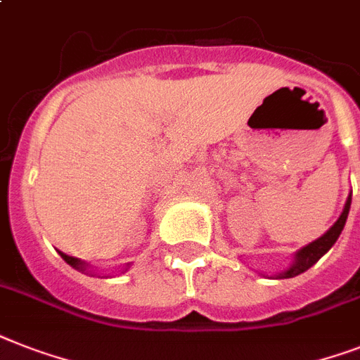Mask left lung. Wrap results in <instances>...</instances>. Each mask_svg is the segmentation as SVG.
Here are the masks:
<instances>
[{"instance_id":"1","label":"left lung","mask_w":360,"mask_h":360,"mask_svg":"<svg viewBox=\"0 0 360 360\" xmlns=\"http://www.w3.org/2000/svg\"><path fill=\"white\" fill-rule=\"evenodd\" d=\"M349 207H352V194L347 195L346 200V205H344V210H342V214L338 216V220L333 224L329 229L323 233L320 238H316L314 242L311 244H307L303 246L302 250L296 251V255H294V261L292 264L286 268L285 271L281 274H276V279H288V277H296L303 271H307L311 268L312 264H316L323 255H326L327 251L331 250L333 244L338 240V236H340L342 229L346 226V220H347V214H349Z\"/></svg>"}]
</instances>
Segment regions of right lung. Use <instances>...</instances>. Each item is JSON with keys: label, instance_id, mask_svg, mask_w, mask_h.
<instances>
[{"label": "right lung", "instance_id": "obj_1", "mask_svg": "<svg viewBox=\"0 0 360 360\" xmlns=\"http://www.w3.org/2000/svg\"><path fill=\"white\" fill-rule=\"evenodd\" d=\"M58 253H60V257H63L64 261L68 262L70 266H72V268H75V270H79V271H86V274H92V276H96L94 271L92 270H89L90 268V264L89 262H84V261H81V259H77V257H70V255H66V253H63V251H58ZM127 268H129V264L125 266V270H127Z\"/></svg>", "mask_w": 360, "mask_h": 360}]
</instances>
